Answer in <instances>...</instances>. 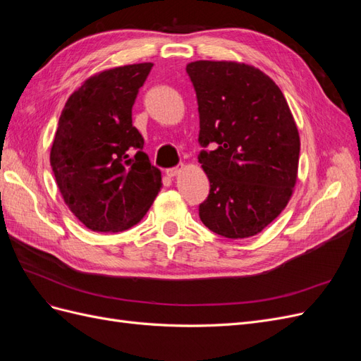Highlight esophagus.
<instances>
[{
  "mask_svg": "<svg viewBox=\"0 0 361 361\" xmlns=\"http://www.w3.org/2000/svg\"><path fill=\"white\" fill-rule=\"evenodd\" d=\"M179 171H180V167H171V169L166 170V174H167L169 178H174Z\"/></svg>",
  "mask_w": 361,
  "mask_h": 361,
  "instance_id": "34e87169",
  "label": "esophagus"
}]
</instances>
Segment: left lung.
Segmentation results:
<instances>
[{
  "label": "left lung",
  "instance_id": "left-lung-1",
  "mask_svg": "<svg viewBox=\"0 0 361 361\" xmlns=\"http://www.w3.org/2000/svg\"><path fill=\"white\" fill-rule=\"evenodd\" d=\"M199 104V162L211 183L202 223L231 239L255 236L285 209L297 183L300 135L279 85L255 66L187 64Z\"/></svg>",
  "mask_w": 361,
  "mask_h": 361
}]
</instances>
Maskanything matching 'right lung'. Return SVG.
Wrapping results in <instances>:
<instances>
[{
    "label": "right lung",
    "mask_w": 361,
    "mask_h": 361,
    "mask_svg": "<svg viewBox=\"0 0 361 361\" xmlns=\"http://www.w3.org/2000/svg\"><path fill=\"white\" fill-rule=\"evenodd\" d=\"M152 66L138 63L96 73L61 111L51 167L64 203L93 232L128 231L161 190V171L133 126L135 97Z\"/></svg>",
    "instance_id": "obj_1"
}]
</instances>
